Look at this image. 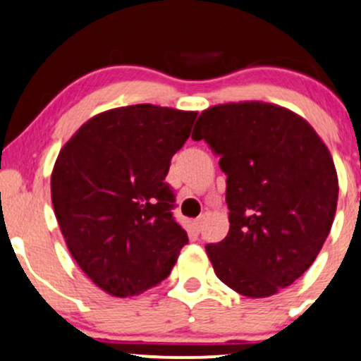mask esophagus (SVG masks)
<instances>
[{
    "label": "esophagus",
    "instance_id": "1",
    "mask_svg": "<svg viewBox=\"0 0 361 361\" xmlns=\"http://www.w3.org/2000/svg\"><path fill=\"white\" fill-rule=\"evenodd\" d=\"M202 226H204V216L197 217V219L193 221V228H195L197 231H202Z\"/></svg>",
    "mask_w": 361,
    "mask_h": 361
}]
</instances>
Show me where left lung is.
Returning a JSON list of instances; mask_svg holds the SVG:
<instances>
[{
  "mask_svg": "<svg viewBox=\"0 0 361 361\" xmlns=\"http://www.w3.org/2000/svg\"><path fill=\"white\" fill-rule=\"evenodd\" d=\"M219 157L229 231L205 245L214 272L248 298H265L314 264L338 205V173L315 130L267 102H229L200 114L192 133Z\"/></svg>",
  "mask_w": 361,
  "mask_h": 361,
  "instance_id": "1",
  "label": "left lung"
}]
</instances>
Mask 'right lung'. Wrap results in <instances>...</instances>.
Listing matches in <instances>:
<instances>
[{"label": "right lung", "instance_id": "1", "mask_svg": "<svg viewBox=\"0 0 361 361\" xmlns=\"http://www.w3.org/2000/svg\"><path fill=\"white\" fill-rule=\"evenodd\" d=\"M195 118L152 104L109 109L59 150L51 174L59 229L78 267L109 295L159 284L188 243L164 180Z\"/></svg>", "mask_w": 361, "mask_h": 361}]
</instances>
